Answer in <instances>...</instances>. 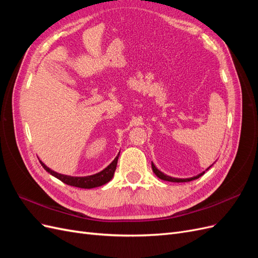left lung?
<instances>
[{"mask_svg": "<svg viewBox=\"0 0 258 258\" xmlns=\"http://www.w3.org/2000/svg\"><path fill=\"white\" fill-rule=\"evenodd\" d=\"M152 169H153V172L157 175L159 178L163 179V181H168V182H175V183H183V182H190V181H194V179H197L198 177H200L201 175H204L205 172H202L200 174H198L197 176H194V177H190V178H175V177H171V176H168L166 174H163L162 172H160V171L156 168L154 166V163L152 162Z\"/></svg>", "mask_w": 258, "mask_h": 258, "instance_id": "left-lung-1", "label": "left lung"}]
</instances>
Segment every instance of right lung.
I'll list each match as a JSON object with an SVG mask.
<instances>
[{
  "label": "right lung",
  "mask_w": 258,
  "mask_h": 258,
  "mask_svg": "<svg viewBox=\"0 0 258 258\" xmlns=\"http://www.w3.org/2000/svg\"><path fill=\"white\" fill-rule=\"evenodd\" d=\"M118 157L119 154L117 155V157L112 161V163L107 168H105L103 171L101 172L93 174V175H89V176H83V177H75V176H69V175H63L54 172V171L50 170L49 168L46 167L42 161L41 165L43 166V168L47 171L48 173H50L51 175H53L54 177L59 178L61 182H63L70 186H74V187H79V188H93V187H98L103 185L107 182H110L112 177L114 176L115 170H116V166H117V161H118Z\"/></svg>",
  "instance_id": "obj_1"
}]
</instances>
